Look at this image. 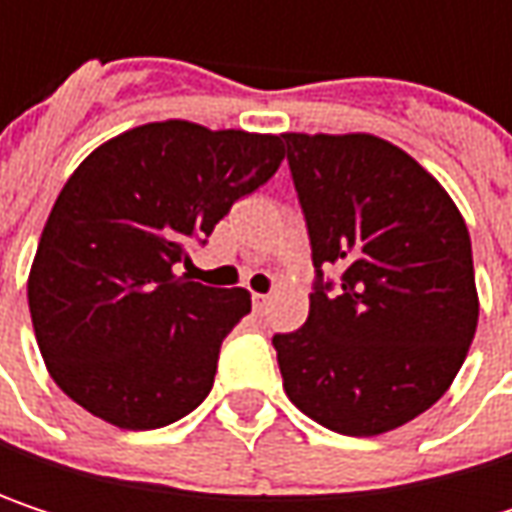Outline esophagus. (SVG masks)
I'll use <instances>...</instances> for the list:
<instances>
[{"instance_id":"1","label":"esophagus","mask_w":512,"mask_h":512,"mask_svg":"<svg viewBox=\"0 0 512 512\" xmlns=\"http://www.w3.org/2000/svg\"><path fill=\"white\" fill-rule=\"evenodd\" d=\"M252 305H255L257 314H263L269 308V293H252Z\"/></svg>"}]
</instances>
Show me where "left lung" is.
Wrapping results in <instances>:
<instances>
[{"label": "left lung", "instance_id": "8db88e82", "mask_svg": "<svg viewBox=\"0 0 512 512\" xmlns=\"http://www.w3.org/2000/svg\"><path fill=\"white\" fill-rule=\"evenodd\" d=\"M281 139L314 260L305 326L272 335L284 391L341 436L388 433L448 391L474 341L468 228L448 192L376 136Z\"/></svg>", "mask_w": 512, "mask_h": 512}]
</instances>
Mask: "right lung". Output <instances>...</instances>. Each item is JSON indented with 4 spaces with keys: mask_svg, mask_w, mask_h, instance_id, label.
<instances>
[{
    "mask_svg": "<svg viewBox=\"0 0 512 512\" xmlns=\"http://www.w3.org/2000/svg\"><path fill=\"white\" fill-rule=\"evenodd\" d=\"M281 159V136L162 121L100 145L70 174L32 263L29 311L73 403L121 430H156L201 406L252 299L177 266Z\"/></svg>",
    "mask_w": 512,
    "mask_h": 512,
    "instance_id": "add662e5",
    "label": "right lung"
}]
</instances>
